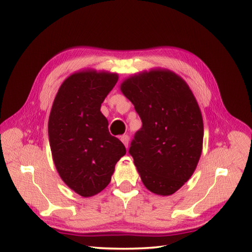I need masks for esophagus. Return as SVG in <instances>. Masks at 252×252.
I'll return each instance as SVG.
<instances>
[{"label": "esophagus", "mask_w": 252, "mask_h": 252, "mask_svg": "<svg viewBox=\"0 0 252 252\" xmlns=\"http://www.w3.org/2000/svg\"><path fill=\"white\" fill-rule=\"evenodd\" d=\"M120 140L123 143V145H125L127 148V145H129V136H127V135H122L120 137Z\"/></svg>", "instance_id": "34e87169"}]
</instances>
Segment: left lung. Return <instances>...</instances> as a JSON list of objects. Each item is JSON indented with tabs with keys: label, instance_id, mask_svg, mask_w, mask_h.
<instances>
[{
	"label": "left lung",
	"instance_id": "8db88e82",
	"mask_svg": "<svg viewBox=\"0 0 252 252\" xmlns=\"http://www.w3.org/2000/svg\"><path fill=\"white\" fill-rule=\"evenodd\" d=\"M143 126L131 143L143 184L169 196L190 179L202 152L203 122L189 85L168 69L135 73L120 84Z\"/></svg>",
	"mask_w": 252,
	"mask_h": 252
}]
</instances>
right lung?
Listing matches in <instances>:
<instances>
[{"instance_id":"1","label":"right lung","mask_w":252,"mask_h":252,"mask_svg":"<svg viewBox=\"0 0 252 252\" xmlns=\"http://www.w3.org/2000/svg\"><path fill=\"white\" fill-rule=\"evenodd\" d=\"M118 73L94 69L70 74L58 89L49 118L53 161L65 184L82 197L109 184L115 165L126 151L108 131L100 112Z\"/></svg>"}]
</instances>
